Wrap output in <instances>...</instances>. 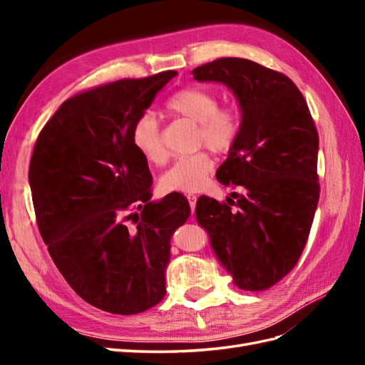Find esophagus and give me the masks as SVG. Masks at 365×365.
<instances>
[{
    "instance_id": "obj_1",
    "label": "esophagus",
    "mask_w": 365,
    "mask_h": 365,
    "mask_svg": "<svg viewBox=\"0 0 365 365\" xmlns=\"http://www.w3.org/2000/svg\"><path fill=\"white\" fill-rule=\"evenodd\" d=\"M187 200H189L190 208H192V212H193V210H195V207H196V201H197V195H187Z\"/></svg>"
}]
</instances>
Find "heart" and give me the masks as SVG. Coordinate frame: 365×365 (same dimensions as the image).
<instances>
[{"label":"heart","instance_id":"b5f03b06","mask_svg":"<svg viewBox=\"0 0 365 365\" xmlns=\"http://www.w3.org/2000/svg\"><path fill=\"white\" fill-rule=\"evenodd\" d=\"M216 93L200 86H187L176 91L168 102V109L178 117L197 125V141L215 152H227L236 143L240 132V113L231 105L217 106ZM135 149L150 163H161L165 150L157 118L143 114L132 129ZM213 169V160L207 152H197L178 158L161 176V185L169 192H197Z\"/></svg>","mask_w":365,"mask_h":365}]
</instances>
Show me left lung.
Returning <instances> with one entry per match:
<instances>
[{
	"label": "left lung",
	"instance_id": "left-lung-1",
	"mask_svg": "<svg viewBox=\"0 0 365 365\" xmlns=\"http://www.w3.org/2000/svg\"><path fill=\"white\" fill-rule=\"evenodd\" d=\"M237 97L240 132L216 178L237 192L201 196L197 224L240 289L264 291L289 274L311 233L319 197L318 132L303 94L279 71L242 58L193 70Z\"/></svg>",
	"mask_w": 365,
	"mask_h": 365
}]
</instances>
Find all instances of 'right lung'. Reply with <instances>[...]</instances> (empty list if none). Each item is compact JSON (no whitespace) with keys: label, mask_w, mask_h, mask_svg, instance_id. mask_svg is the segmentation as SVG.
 <instances>
[{"label":"right lung","mask_w":365,"mask_h":365,"mask_svg":"<svg viewBox=\"0 0 365 365\" xmlns=\"http://www.w3.org/2000/svg\"><path fill=\"white\" fill-rule=\"evenodd\" d=\"M176 71L121 79L65 101L39 132L29 168L39 233L86 303L134 315L165 295L170 239L190 205L150 201L148 160L132 129Z\"/></svg>","instance_id":"1"}]
</instances>
